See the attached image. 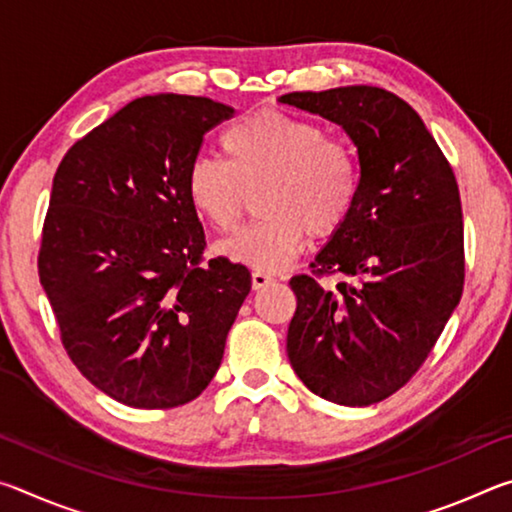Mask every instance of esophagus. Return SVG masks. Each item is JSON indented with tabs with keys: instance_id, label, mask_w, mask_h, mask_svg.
Instances as JSON below:
<instances>
[{
	"instance_id": "34e87169",
	"label": "esophagus",
	"mask_w": 512,
	"mask_h": 512,
	"mask_svg": "<svg viewBox=\"0 0 512 512\" xmlns=\"http://www.w3.org/2000/svg\"><path fill=\"white\" fill-rule=\"evenodd\" d=\"M273 282V277L264 271H253V289H264Z\"/></svg>"
}]
</instances>
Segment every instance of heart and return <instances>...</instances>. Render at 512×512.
Instances as JSON below:
<instances>
[{
  "instance_id": "b5f03b06",
  "label": "heart",
  "mask_w": 512,
  "mask_h": 512,
  "mask_svg": "<svg viewBox=\"0 0 512 512\" xmlns=\"http://www.w3.org/2000/svg\"><path fill=\"white\" fill-rule=\"evenodd\" d=\"M221 146L225 160L198 155L189 164L187 196L212 228L232 230L259 189L264 214L219 246L232 262L277 271L298 253L307 230L329 235L357 201V153L316 121L257 112L232 124Z\"/></svg>"
}]
</instances>
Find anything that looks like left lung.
Segmentation results:
<instances>
[{
	"instance_id": "8db88e82",
	"label": "left lung",
	"mask_w": 512,
	"mask_h": 512,
	"mask_svg": "<svg viewBox=\"0 0 512 512\" xmlns=\"http://www.w3.org/2000/svg\"><path fill=\"white\" fill-rule=\"evenodd\" d=\"M339 124L359 155L352 212L314 259L323 287L291 277V368L323 400L370 406L409 381L461 300L463 212L454 171L397 94L348 85L277 99Z\"/></svg>"
}]
</instances>
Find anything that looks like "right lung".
<instances>
[{
	"label": "right lung",
	"instance_id": "right-lung-1",
	"mask_svg": "<svg viewBox=\"0 0 512 512\" xmlns=\"http://www.w3.org/2000/svg\"><path fill=\"white\" fill-rule=\"evenodd\" d=\"M232 115L207 97L135 99L54 176L40 284L74 366L133 409H173L205 391L253 284L225 257L198 264L205 232L187 196L203 135Z\"/></svg>",
	"mask_w": 512,
	"mask_h": 512
}]
</instances>
